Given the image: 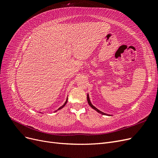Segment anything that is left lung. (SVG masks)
<instances>
[{
    "label": "left lung",
    "mask_w": 158,
    "mask_h": 158,
    "mask_svg": "<svg viewBox=\"0 0 158 158\" xmlns=\"http://www.w3.org/2000/svg\"><path fill=\"white\" fill-rule=\"evenodd\" d=\"M87 100H88V104L89 105V106L92 107V108H93L94 110H95V111H96L97 112H98L99 113H100V114H103V115H107V116H111L110 115V114H106V113H103V112H102V111H99V110L98 109H97L96 107H94L93 105L92 104V103H91V102H90V99H89V95L88 94L87 95Z\"/></svg>",
    "instance_id": "8db88e82"
}]
</instances>
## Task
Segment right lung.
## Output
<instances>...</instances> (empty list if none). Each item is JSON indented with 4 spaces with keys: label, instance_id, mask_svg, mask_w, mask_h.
<instances>
[{
    "label": "right lung",
    "instance_id": "1",
    "mask_svg": "<svg viewBox=\"0 0 158 158\" xmlns=\"http://www.w3.org/2000/svg\"><path fill=\"white\" fill-rule=\"evenodd\" d=\"M67 100H68V98H67V99H66V102H65V103H64V104L63 105V106H62L61 107H59V108L58 109H57V110H56V111H55V112H56V111H58V110H60V109H61L62 108H63V107H64L65 106V105L66 104V103H67V102H68V101H67Z\"/></svg>",
    "mask_w": 158,
    "mask_h": 158
}]
</instances>
